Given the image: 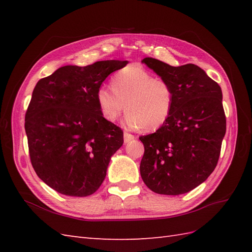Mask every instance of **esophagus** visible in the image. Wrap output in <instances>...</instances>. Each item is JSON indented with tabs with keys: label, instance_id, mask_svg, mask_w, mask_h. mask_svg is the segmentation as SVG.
<instances>
[{
	"label": "esophagus",
	"instance_id": "obj_1",
	"mask_svg": "<svg viewBox=\"0 0 252 252\" xmlns=\"http://www.w3.org/2000/svg\"><path fill=\"white\" fill-rule=\"evenodd\" d=\"M134 138H135L134 135H132L127 132H125V134H123V140H125V143H129V142L134 140Z\"/></svg>",
	"mask_w": 252,
	"mask_h": 252
}]
</instances>
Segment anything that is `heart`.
<instances>
[{
  "label": "heart",
  "mask_w": 252,
  "mask_h": 252,
  "mask_svg": "<svg viewBox=\"0 0 252 252\" xmlns=\"http://www.w3.org/2000/svg\"><path fill=\"white\" fill-rule=\"evenodd\" d=\"M111 88L100 87L96 93L100 114L108 122H115L126 108L127 126L154 131L164 125L172 111L171 85L140 66L118 71L111 79Z\"/></svg>",
  "instance_id": "obj_1"
}]
</instances>
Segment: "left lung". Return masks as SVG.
<instances>
[{
    "label": "left lung",
    "instance_id": "8db88e82",
    "mask_svg": "<svg viewBox=\"0 0 252 252\" xmlns=\"http://www.w3.org/2000/svg\"><path fill=\"white\" fill-rule=\"evenodd\" d=\"M142 63L171 85L174 103L164 125L140 137L145 148L141 176L157 194H185L217 167L226 132L222 90L194 63L173 67L152 57Z\"/></svg>",
    "mask_w": 252,
    "mask_h": 252
}]
</instances>
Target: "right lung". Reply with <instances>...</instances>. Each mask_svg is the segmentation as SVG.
I'll return each instance as SVG.
<instances>
[{
    "mask_svg": "<svg viewBox=\"0 0 252 252\" xmlns=\"http://www.w3.org/2000/svg\"><path fill=\"white\" fill-rule=\"evenodd\" d=\"M127 61L67 65L41 79L25 117L36 175L63 195L85 197L99 189L111 156L123 144L119 126L100 114L96 93Z\"/></svg>",
    "mask_w": 252,
    "mask_h": 252,
    "instance_id": "1",
    "label": "right lung"
}]
</instances>
